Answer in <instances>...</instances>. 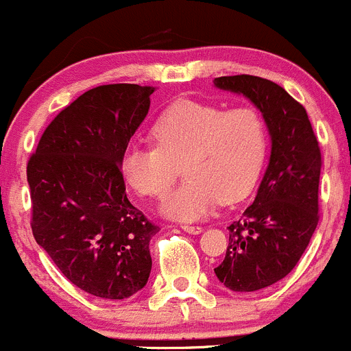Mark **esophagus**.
<instances>
[{
    "label": "esophagus",
    "mask_w": 351,
    "mask_h": 351,
    "mask_svg": "<svg viewBox=\"0 0 351 351\" xmlns=\"http://www.w3.org/2000/svg\"><path fill=\"white\" fill-rule=\"evenodd\" d=\"M182 231L189 232V234H199V232L203 231L202 226H188V223H184V226H181Z\"/></svg>",
    "instance_id": "esophagus-1"
}]
</instances>
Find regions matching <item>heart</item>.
Returning a JSON list of instances; mask_svg holds the SVG:
<instances>
[{"label": "heart", "mask_w": 351, "mask_h": 351, "mask_svg": "<svg viewBox=\"0 0 351 351\" xmlns=\"http://www.w3.org/2000/svg\"><path fill=\"white\" fill-rule=\"evenodd\" d=\"M155 146H129L120 160L123 178L139 195L165 198L179 176L186 181L165 203L170 219L198 220L217 203H236L255 188L269 152V128L255 106L226 110L181 99L152 125Z\"/></svg>", "instance_id": "1"}]
</instances>
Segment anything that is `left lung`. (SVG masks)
<instances>
[{
	"instance_id": "8db88e82",
	"label": "left lung",
	"mask_w": 351,
	"mask_h": 351,
	"mask_svg": "<svg viewBox=\"0 0 351 351\" xmlns=\"http://www.w3.org/2000/svg\"><path fill=\"white\" fill-rule=\"evenodd\" d=\"M215 88L243 95L262 112L270 158L255 199L229 226V246L215 276L232 291H258L286 278L319 222L322 156L306 110L279 84L255 75H228Z\"/></svg>"
}]
</instances>
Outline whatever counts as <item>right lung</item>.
Listing matches in <instances>:
<instances>
[{
  "label": "right lung",
  "mask_w": 351,
  "mask_h": 351,
  "mask_svg": "<svg viewBox=\"0 0 351 351\" xmlns=\"http://www.w3.org/2000/svg\"><path fill=\"white\" fill-rule=\"evenodd\" d=\"M155 88L106 84L63 108L27 163L32 234L60 272L106 300L138 293L158 226L128 198L120 160Z\"/></svg>",
  "instance_id": "1"
}]
</instances>
